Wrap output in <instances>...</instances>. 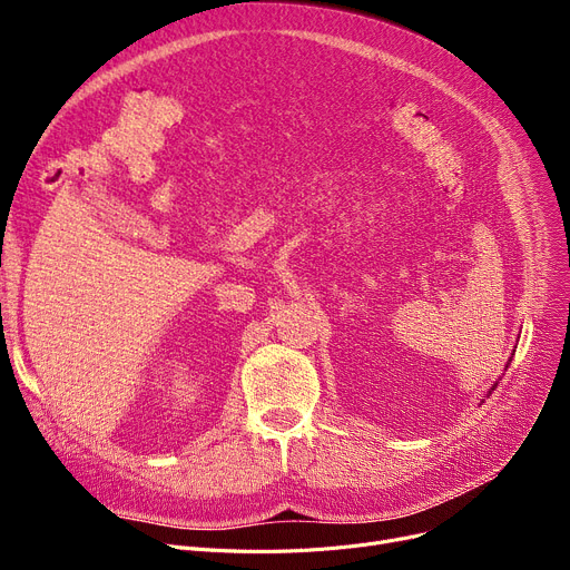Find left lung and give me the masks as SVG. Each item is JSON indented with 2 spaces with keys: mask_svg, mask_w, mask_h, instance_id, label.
I'll list each match as a JSON object with an SVG mask.
<instances>
[{
  "mask_svg": "<svg viewBox=\"0 0 570 570\" xmlns=\"http://www.w3.org/2000/svg\"><path fill=\"white\" fill-rule=\"evenodd\" d=\"M511 361H513V355H511ZM511 361H508V363H505V370H508V365H511ZM494 387H497V383H494V385L490 387V391H488V395H492V391H494Z\"/></svg>",
  "mask_w": 570,
  "mask_h": 570,
  "instance_id": "left-lung-1",
  "label": "left lung"
}]
</instances>
